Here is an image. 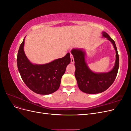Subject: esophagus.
Listing matches in <instances>:
<instances>
[{
    "mask_svg": "<svg viewBox=\"0 0 131 131\" xmlns=\"http://www.w3.org/2000/svg\"><path fill=\"white\" fill-rule=\"evenodd\" d=\"M70 61L72 63H74V57L73 56V55L70 53Z\"/></svg>",
    "mask_w": 131,
    "mask_h": 131,
    "instance_id": "34e87169",
    "label": "esophagus"
}]
</instances>
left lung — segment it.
<instances>
[{"instance_id": "obj_1", "label": "left lung", "mask_w": 131, "mask_h": 131, "mask_svg": "<svg viewBox=\"0 0 131 131\" xmlns=\"http://www.w3.org/2000/svg\"><path fill=\"white\" fill-rule=\"evenodd\" d=\"M103 37L106 38L113 44L116 51V60L113 69L106 73H95L91 70L86 62V52L82 49H73L71 53L75 62V77L79 89L83 92L97 94L104 92L113 84L119 67V57L115 42L105 31Z\"/></svg>"}]
</instances>
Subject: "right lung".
Returning <instances> with one entry per match:
<instances>
[{
  "label": "right lung",
  "instance_id": "add662e5",
  "mask_svg": "<svg viewBox=\"0 0 131 131\" xmlns=\"http://www.w3.org/2000/svg\"><path fill=\"white\" fill-rule=\"evenodd\" d=\"M25 38L18 51L17 64L23 81L30 90L40 94H49L59 88L61 78L70 62V53L43 64H33L24 51Z\"/></svg>",
  "mask_w": 131,
  "mask_h": 131
}]
</instances>
